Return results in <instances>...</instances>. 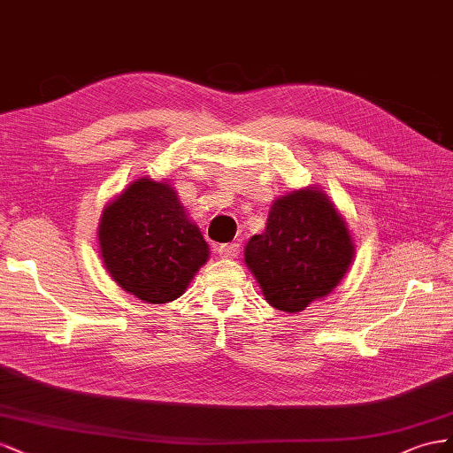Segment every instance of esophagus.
I'll list each match as a JSON object with an SVG mask.
<instances>
[{"label": "esophagus", "mask_w": 453, "mask_h": 453, "mask_svg": "<svg viewBox=\"0 0 453 453\" xmlns=\"http://www.w3.org/2000/svg\"><path fill=\"white\" fill-rule=\"evenodd\" d=\"M241 252L239 244L237 242H231V244H222V247H218V254L222 260H234Z\"/></svg>", "instance_id": "esophagus-1"}]
</instances>
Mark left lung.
Here are the masks:
<instances>
[{
    "mask_svg": "<svg viewBox=\"0 0 453 453\" xmlns=\"http://www.w3.org/2000/svg\"><path fill=\"white\" fill-rule=\"evenodd\" d=\"M355 257L342 212L315 186L284 193L271 203L264 234L250 237L244 264L265 302L300 313L338 287Z\"/></svg>",
    "mask_w": 453,
    "mask_h": 453,
    "instance_id": "obj_1",
    "label": "left lung"
}]
</instances>
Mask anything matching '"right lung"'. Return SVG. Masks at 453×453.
Segmentation results:
<instances>
[{
  "label": "right lung",
  "mask_w": 453,
  "mask_h": 453,
  "mask_svg": "<svg viewBox=\"0 0 453 453\" xmlns=\"http://www.w3.org/2000/svg\"><path fill=\"white\" fill-rule=\"evenodd\" d=\"M96 235L110 277L146 303L180 298L211 256L173 184L150 176L136 178L104 206Z\"/></svg>",
  "instance_id": "obj_1"
}]
</instances>
